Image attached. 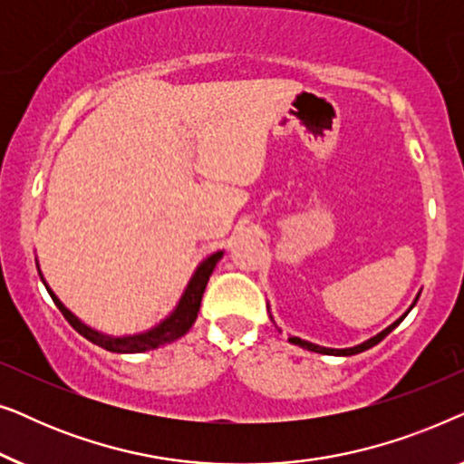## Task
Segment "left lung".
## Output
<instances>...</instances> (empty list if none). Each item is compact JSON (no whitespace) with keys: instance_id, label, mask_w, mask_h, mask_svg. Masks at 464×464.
Segmentation results:
<instances>
[{"instance_id":"obj_1","label":"left lung","mask_w":464,"mask_h":464,"mask_svg":"<svg viewBox=\"0 0 464 464\" xmlns=\"http://www.w3.org/2000/svg\"><path fill=\"white\" fill-rule=\"evenodd\" d=\"M418 297H420V294L416 295V300H414V304H411V306L408 308V313L411 308L416 306V302H418ZM408 313H405L403 316H399V319L392 323V325H389L384 329V332H380L378 335H373V338H370V340H365L363 344H357V346H353V348H325V346H319V344H313V342H306V340H300V338H295V335H291L289 338V342L291 344H297V346H302V348H306V351H313V353H321V354H342V357H351V354H357V353H363V351H367V348H372V346H376L378 342H382L386 335H389L392 329H395L399 323H401L405 316H408Z\"/></svg>"}]
</instances>
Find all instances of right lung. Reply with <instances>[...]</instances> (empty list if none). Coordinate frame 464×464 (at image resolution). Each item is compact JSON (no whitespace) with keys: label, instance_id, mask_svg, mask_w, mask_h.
Returning <instances> with one entry per match:
<instances>
[{"label":"right lung","instance_id":"add662e5","mask_svg":"<svg viewBox=\"0 0 464 464\" xmlns=\"http://www.w3.org/2000/svg\"><path fill=\"white\" fill-rule=\"evenodd\" d=\"M224 256V251H218L213 253V256H208L205 262L198 264V268L189 278L186 291H183L179 304H177L173 313H170L167 319L158 323L156 327H151L150 332H143V334H135V335H122V338H113V335H105L97 332V329L88 327L82 323L78 316L73 313H69V310L63 306V302L56 297L50 287L46 285L50 297H53V302L59 306V310L63 313V316L69 321V325H72L75 332L84 335L86 340H91L92 344H97L101 348H105V351L110 353H145V351H154L158 346H164L169 344V342H175L177 338H181L183 334L189 332V327L194 325L196 316H198V310H200V302H202V294H205L207 289V283H208V276L213 275L215 266ZM42 276V272H40Z\"/></svg>","mask_w":464,"mask_h":464}]
</instances>
